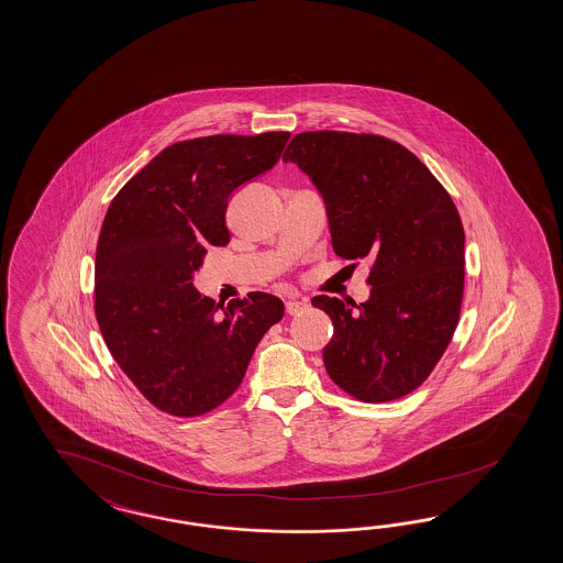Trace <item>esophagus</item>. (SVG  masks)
I'll return each mask as SVG.
<instances>
[{
  "label": "esophagus",
  "mask_w": 563,
  "mask_h": 563,
  "mask_svg": "<svg viewBox=\"0 0 563 563\" xmlns=\"http://www.w3.org/2000/svg\"><path fill=\"white\" fill-rule=\"evenodd\" d=\"M285 307H287L288 316H299L309 307V301L305 297H288Z\"/></svg>",
  "instance_id": "obj_1"
}]
</instances>
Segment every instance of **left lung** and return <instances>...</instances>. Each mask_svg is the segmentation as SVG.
<instances>
[{"label":"left lung","mask_w":563,"mask_h":563,"mask_svg":"<svg viewBox=\"0 0 563 563\" xmlns=\"http://www.w3.org/2000/svg\"><path fill=\"white\" fill-rule=\"evenodd\" d=\"M283 161L299 166L321 195L333 252L372 261L368 301H311L333 323L325 371L366 402L409 395L435 368L460 321L466 235L452 197L388 137L302 132Z\"/></svg>","instance_id":"obj_1"}]
</instances>
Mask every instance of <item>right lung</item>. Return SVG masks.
<instances>
[{
  "label": "right lung",
  "mask_w": 563,
  "mask_h": 563,
  "mask_svg": "<svg viewBox=\"0 0 563 563\" xmlns=\"http://www.w3.org/2000/svg\"><path fill=\"white\" fill-rule=\"evenodd\" d=\"M288 132L195 137L156 154L111 201L96 254V317L111 356L161 411L197 417L242 383L285 305L250 292L228 307L192 285L225 209L278 163Z\"/></svg>",
  "instance_id": "obj_1"
}]
</instances>
